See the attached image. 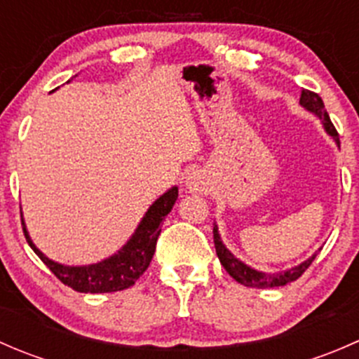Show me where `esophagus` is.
<instances>
[{
  "label": "esophagus",
  "mask_w": 359,
  "mask_h": 359,
  "mask_svg": "<svg viewBox=\"0 0 359 359\" xmlns=\"http://www.w3.org/2000/svg\"><path fill=\"white\" fill-rule=\"evenodd\" d=\"M186 187L189 193L200 194L206 189V180L205 177L201 175L200 172H191L189 175L186 177Z\"/></svg>",
  "instance_id": "34e87169"
}]
</instances>
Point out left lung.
I'll list each match as a JSON object with an SVG mask.
<instances>
[{
    "label": "left lung",
    "instance_id": "8db88e82",
    "mask_svg": "<svg viewBox=\"0 0 359 359\" xmlns=\"http://www.w3.org/2000/svg\"><path fill=\"white\" fill-rule=\"evenodd\" d=\"M299 104L307 112H311V114H314L316 118H320L325 132L334 139L337 147H340L339 135H337L335 126L332 125L330 116H328V112L325 111V104L323 100H321V97L318 95V93L309 92V90H302ZM213 243H215L217 255H219V260L224 266V269H226L227 273L238 281V283L245 285V287H252V288H276V287H283V285L290 283V281H295L297 278L302 276L304 271L313 264V260L316 259L318 252L321 250L320 248L318 252H314L309 259L297 264V266L290 267V269L278 271V273H264V271L255 269V267L248 266V264H245L243 260L238 259V257L234 255L226 245H224L222 238H220L219 234V226H217V224H213Z\"/></svg>",
    "mask_w": 359,
    "mask_h": 359
}]
</instances>
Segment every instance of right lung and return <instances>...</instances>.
Here are the masks:
<instances>
[{
  "mask_svg": "<svg viewBox=\"0 0 359 359\" xmlns=\"http://www.w3.org/2000/svg\"><path fill=\"white\" fill-rule=\"evenodd\" d=\"M177 196H179V187H170L147 208L130 240L118 252L112 253L107 259L99 260L95 264H86V266H67V264H60L48 259L32 243L24 219L22 229L29 247L34 250V253L43 260V264L72 290L81 293L119 292L135 285V281L149 267L154 250H156L158 236L161 233V222L172 212Z\"/></svg>",
  "mask_w": 359,
  "mask_h": 359,
  "instance_id": "right-lung-1",
  "label": "right lung"
}]
</instances>
